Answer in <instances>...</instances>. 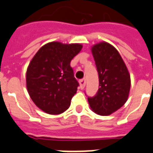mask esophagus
Wrapping results in <instances>:
<instances>
[{
    "label": "esophagus",
    "instance_id": "34e87169",
    "mask_svg": "<svg viewBox=\"0 0 153 153\" xmlns=\"http://www.w3.org/2000/svg\"><path fill=\"white\" fill-rule=\"evenodd\" d=\"M79 85H80V88H81V89H83V88H84V87H85V85H86L85 78H84V79H79Z\"/></svg>",
    "mask_w": 153,
    "mask_h": 153
}]
</instances>
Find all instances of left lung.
I'll use <instances>...</instances> for the list:
<instances>
[{
  "instance_id": "obj_1",
  "label": "left lung",
  "mask_w": 153,
  "mask_h": 153,
  "mask_svg": "<svg viewBox=\"0 0 153 153\" xmlns=\"http://www.w3.org/2000/svg\"><path fill=\"white\" fill-rule=\"evenodd\" d=\"M99 78V88L94 97H88L91 110L101 116L116 112L127 102L131 76L117 49L106 42L91 48Z\"/></svg>"
}]
</instances>
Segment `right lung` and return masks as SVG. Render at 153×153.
<instances>
[{
	"label": "right lung",
	"instance_id": "right-lung-1",
	"mask_svg": "<svg viewBox=\"0 0 153 153\" xmlns=\"http://www.w3.org/2000/svg\"><path fill=\"white\" fill-rule=\"evenodd\" d=\"M79 44L51 42L41 47L26 71V88L33 102L46 113L57 115L69 108L79 83L70 62L81 51Z\"/></svg>",
	"mask_w": 153,
	"mask_h": 153
}]
</instances>
